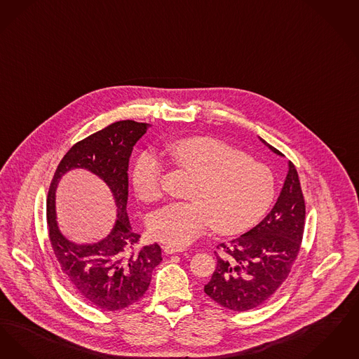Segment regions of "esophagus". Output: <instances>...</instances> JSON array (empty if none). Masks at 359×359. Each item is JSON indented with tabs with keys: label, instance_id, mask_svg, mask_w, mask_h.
Masks as SVG:
<instances>
[{
	"label": "esophagus",
	"instance_id": "esophagus-1",
	"mask_svg": "<svg viewBox=\"0 0 359 359\" xmlns=\"http://www.w3.org/2000/svg\"><path fill=\"white\" fill-rule=\"evenodd\" d=\"M182 247H174V245H166L163 247V252L168 253V255H172V253H180V252H184Z\"/></svg>",
	"mask_w": 359,
	"mask_h": 359
}]
</instances>
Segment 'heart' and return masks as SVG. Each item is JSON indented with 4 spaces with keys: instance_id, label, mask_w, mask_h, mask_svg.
Masks as SVG:
<instances>
[{
    "instance_id": "obj_1",
    "label": "heart",
    "mask_w": 359,
    "mask_h": 359,
    "mask_svg": "<svg viewBox=\"0 0 359 359\" xmlns=\"http://www.w3.org/2000/svg\"><path fill=\"white\" fill-rule=\"evenodd\" d=\"M172 162L197 181L189 198L156 210L149 221L151 236L165 244L184 247L210 224L222 234L238 233L260 219L273 200L275 180L256 159L222 140L193 137L166 146ZM163 163L153 150L142 151L134 165L133 187L143 203L161 197Z\"/></svg>"
}]
</instances>
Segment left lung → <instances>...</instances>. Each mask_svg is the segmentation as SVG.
I'll list each match as a JSON object with an SVG mask.
<instances>
[{
    "label": "left lung",
    "instance_id": "1",
    "mask_svg": "<svg viewBox=\"0 0 359 359\" xmlns=\"http://www.w3.org/2000/svg\"><path fill=\"white\" fill-rule=\"evenodd\" d=\"M276 156L278 149L259 137ZM287 175L278 201L256 226L228 244H219L217 266L203 291L219 306L248 311L264 303L290 273L304 231L306 205L295 166Z\"/></svg>",
    "mask_w": 359,
    "mask_h": 359
}]
</instances>
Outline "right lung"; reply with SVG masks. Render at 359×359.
Segmentation results:
<instances>
[{"label":"right lung","mask_w":359,"mask_h":359,"mask_svg":"<svg viewBox=\"0 0 359 359\" xmlns=\"http://www.w3.org/2000/svg\"><path fill=\"white\" fill-rule=\"evenodd\" d=\"M147 123L115 122L74 144L59 163L48 191L49 240L67 278L91 304L118 311L138 302L150 285L161 263L158 244L135 252L140 234L131 228L127 215L128 159L133 147L146 134ZM83 168L94 173L107 187L117 208V219L110 233L94 243H76L62 233L55 213V191L67 172Z\"/></svg>","instance_id":"1"}]
</instances>
